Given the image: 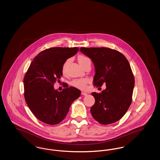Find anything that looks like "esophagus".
Segmentation results:
<instances>
[{
	"label": "esophagus",
	"instance_id": "obj_1",
	"mask_svg": "<svg viewBox=\"0 0 160 160\" xmlns=\"http://www.w3.org/2000/svg\"><path fill=\"white\" fill-rule=\"evenodd\" d=\"M82 95H84V96H86L88 95V93L86 92H82Z\"/></svg>",
	"mask_w": 160,
	"mask_h": 160
}]
</instances>
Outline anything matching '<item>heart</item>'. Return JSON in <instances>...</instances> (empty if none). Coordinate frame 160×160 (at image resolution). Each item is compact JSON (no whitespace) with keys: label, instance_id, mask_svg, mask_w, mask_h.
Here are the masks:
<instances>
[{"label":"heart","instance_id":"b5f03b06","mask_svg":"<svg viewBox=\"0 0 160 160\" xmlns=\"http://www.w3.org/2000/svg\"><path fill=\"white\" fill-rule=\"evenodd\" d=\"M77 59H78V63H80V65L82 67H83L84 65L87 62L91 61H90V59H89L88 57H86V56H83V55H79V56H78ZM67 63V62H66L63 64V68H62L63 72L65 71ZM89 79H88V78L76 79V80H74L73 81H72L71 84H72L73 86H74V87H76V88H78V89H84L86 88L87 84L89 82Z\"/></svg>","mask_w":160,"mask_h":160}]
</instances>
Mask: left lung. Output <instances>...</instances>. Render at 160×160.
<instances>
[{
	"mask_svg": "<svg viewBox=\"0 0 160 160\" xmlns=\"http://www.w3.org/2000/svg\"><path fill=\"white\" fill-rule=\"evenodd\" d=\"M80 51L94 64L93 85L106 86L101 93H91L95 99L91 108L93 118L102 125L117 122L132 102L134 77L128 61L121 53L109 48L81 47Z\"/></svg>",
	"mask_w": 160,
	"mask_h": 160,
	"instance_id": "obj_1",
	"label": "left lung"
}]
</instances>
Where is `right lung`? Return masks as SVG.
<instances>
[{
	"label": "right lung",
	"instance_id": "add662e5",
	"mask_svg": "<svg viewBox=\"0 0 160 160\" xmlns=\"http://www.w3.org/2000/svg\"><path fill=\"white\" fill-rule=\"evenodd\" d=\"M78 52L77 47L50 48L31 62L24 77V96L32 113L40 121L48 125L59 123L72 102L80 96L81 91L74 87L61 92L54 89V84L62 76L64 63Z\"/></svg>",
	"mask_w": 160,
	"mask_h": 160
}]
</instances>
